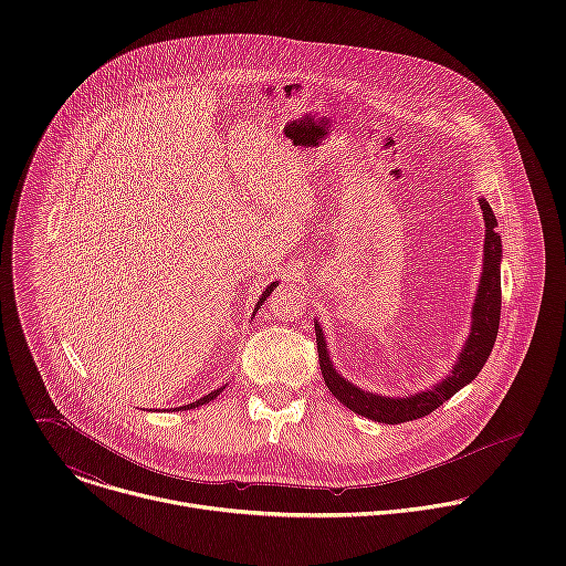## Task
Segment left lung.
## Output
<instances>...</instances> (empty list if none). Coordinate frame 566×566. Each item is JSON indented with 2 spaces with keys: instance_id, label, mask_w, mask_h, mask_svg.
Wrapping results in <instances>:
<instances>
[{
  "instance_id": "1",
  "label": "left lung",
  "mask_w": 566,
  "mask_h": 566,
  "mask_svg": "<svg viewBox=\"0 0 566 566\" xmlns=\"http://www.w3.org/2000/svg\"><path fill=\"white\" fill-rule=\"evenodd\" d=\"M479 206L483 214V226H486V234H483L479 286L470 311V334L452 369L441 380L408 396H385L378 391H367L336 369L327 349L325 332H322L319 322L313 319L322 378H325L329 391L352 412L387 426L428 417L439 406H443L448 398H452L461 387L472 382L476 374L483 369V365H486L497 338L502 315V237L497 232V219L491 203L479 197Z\"/></svg>"
}]
</instances>
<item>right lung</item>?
I'll return each mask as SVG.
<instances>
[{
    "label": "right lung",
    "instance_id": "add662e5",
    "mask_svg": "<svg viewBox=\"0 0 566 566\" xmlns=\"http://www.w3.org/2000/svg\"><path fill=\"white\" fill-rule=\"evenodd\" d=\"M277 284H280V282H271V284H269V286H266V289H264V293H262V297H260V300H258V304H255V311H258V308H262V302H264V300H266V297H269V295H271V291H273V289H275V286H277ZM255 311H253V315H255ZM223 389H226V385H221V387H217V389H214V391H210V394H206V396H201V398H199V400H195V402H188V406H184V408H186V410H195V408H201V406H206V402H210V400H214V398H217V396H219V394H221V391H223ZM184 408H181V410H184Z\"/></svg>",
    "mask_w": 566,
    "mask_h": 566
}]
</instances>
